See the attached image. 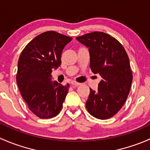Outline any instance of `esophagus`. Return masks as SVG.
Returning <instances> with one entry per match:
<instances>
[{"mask_svg": "<svg viewBox=\"0 0 150 150\" xmlns=\"http://www.w3.org/2000/svg\"><path fill=\"white\" fill-rule=\"evenodd\" d=\"M71 84H72V86H80V85H81V83L76 82V81H72V82H71Z\"/></svg>", "mask_w": 150, "mask_h": 150, "instance_id": "esophagus-1", "label": "esophagus"}]
</instances>
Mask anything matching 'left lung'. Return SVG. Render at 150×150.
Masks as SVG:
<instances>
[{
	"label": "left lung",
	"mask_w": 150,
	"mask_h": 150,
	"mask_svg": "<svg viewBox=\"0 0 150 150\" xmlns=\"http://www.w3.org/2000/svg\"><path fill=\"white\" fill-rule=\"evenodd\" d=\"M76 39L88 48L92 72L102 78L96 91L90 88L86 109L96 118H110L122 108L131 89L133 75L128 54L118 40L102 32Z\"/></svg>",
	"instance_id": "left-lung-1"
}]
</instances>
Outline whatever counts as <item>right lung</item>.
Instances as JSON below:
<instances>
[{
	"label": "right lung",
	"instance_id": "add662e5",
	"mask_svg": "<svg viewBox=\"0 0 150 150\" xmlns=\"http://www.w3.org/2000/svg\"><path fill=\"white\" fill-rule=\"evenodd\" d=\"M72 38L54 31L36 36L18 61L16 83L22 98L36 116L48 119L61 111L69 84L51 81V72L61 65V55Z\"/></svg>",
	"mask_w": 150,
	"mask_h": 150
}]
</instances>
